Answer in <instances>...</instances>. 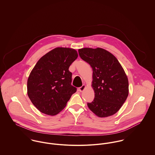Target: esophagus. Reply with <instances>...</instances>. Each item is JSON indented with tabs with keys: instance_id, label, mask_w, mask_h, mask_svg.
<instances>
[{
	"instance_id": "esophagus-1",
	"label": "esophagus",
	"mask_w": 155,
	"mask_h": 155,
	"mask_svg": "<svg viewBox=\"0 0 155 155\" xmlns=\"http://www.w3.org/2000/svg\"><path fill=\"white\" fill-rule=\"evenodd\" d=\"M85 88H86V86H85L84 84H83L81 87H79V89H78V90H79V91H80V92H83V91L85 90Z\"/></svg>"
}]
</instances>
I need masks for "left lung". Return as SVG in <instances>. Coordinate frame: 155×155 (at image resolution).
Returning <instances> with one entry per match:
<instances>
[{
    "label": "left lung",
    "instance_id": "8db88e82",
    "mask_svg": "<svg viewBox=\"0 0 155 155\" xmlns=\"http://www.w3.org/2000/svg\"><path fill=\"white\" fill-rule=\"evenodd\" d=\"M80 58L93 69L92 87L94 99L87 103L97 117L104 118L116 114L128 95L127 76L118 59L105 49L85 48L78 49Z\"/></svg>",
    "mask_w": 155,
    "mask_h": 155
}]
</instances>
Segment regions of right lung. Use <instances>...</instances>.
<instances>
[{
    "instance_id": "right-lung-1",
    "label": "right lung",
    "mask_w": 155,
    "mask_h": 155,
    "mask_svg": "<svg viewBox=\"0 0 155 155\" xmlns=\"http://www.w3.org/2000/svg\"><path fill=\"white\" fill-rule=\"evenodd\" d=\"M77 52L67 48H56L43 56L32 69L27 81V94L41 112L55 115L66 106L77 88L71 85V64Z\"/></svg>"
}]
</instances>
